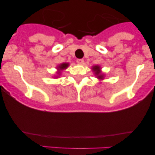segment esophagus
<instances>
[{"label":"esophagus","mask_w":155,"mask_h":155,"mask_svg":"<svg viewBox=\"0 0 155 155\" xmlns=\"http://www.w3.org/2000/svg\"><path fill=\"white\" fill-rule=\"evenodd\" d=\"M77 63H78V64L82 65V64H83L84 60H83V59H78V60H77Z\"/></svg>","instance_id":"1"}]
</instances>
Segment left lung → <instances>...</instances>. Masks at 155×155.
<instances>
[{
	"instance_id": "left-lung-1",
	"label": "left lung",
	"mask_w": 155,
	"mask_h": 155,
	"mask_svg": "<svg viewBox=\"0 0 155 155\" xmlns=\"http://www.w3.org/2000/svg\"><path fill=\"white\" fill-rule=\"evenodd\" d=\"M92 70L94 72L95 75L97 76V78L99 80H103L104 78V75L101 74L100 66H99V65H94V66L92 67Z\"/></svg>"
}]
</instances>
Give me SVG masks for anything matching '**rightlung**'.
I'll list each match as a JSON object with an SVG mask.
<instances>
[{
  "mask_svg": "<svg viewBox=\"0 0 155 155\" xmlns=\"http://www.w3.org/2000/svg\"><path fill=\"white\" fill-rule=\"evenodd\" d=\"M68 65H69V63H61V64L60 65H58V72L57 73L58 74H60V72H61V71H63V70H65V69H66L68 67Z\"/></svg>",
  "mask_w": 155,
  "mask_h": 155,
  "instance_id": "right-lung-1",
  "label": "right lung"
}]
</instances>
